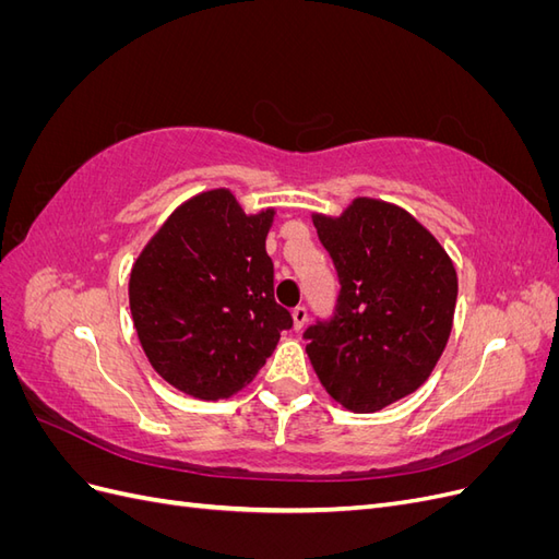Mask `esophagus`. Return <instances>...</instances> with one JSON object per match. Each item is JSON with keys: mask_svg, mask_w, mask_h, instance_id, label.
<instances>
[{"mask_svg": "<svg viewBox=\"0 0 559 559\" xmlns=\"http://www.w3.org/2000/svg\"><path fill=\"white\" fill-rule=\"evenodd\" d=\"M306 324H308V308L306 306L294 308V326L300 331Z\"/></svg>", "mask_w": 559, "mask_h": 559, "instance_id": "34e87169", "label": "esophagus"}]
</instances>
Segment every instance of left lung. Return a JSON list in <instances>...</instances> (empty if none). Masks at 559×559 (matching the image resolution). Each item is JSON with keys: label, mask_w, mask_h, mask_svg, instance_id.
<instances>
[{"label": "left lung", "mask_w": 559, "mask_h": 559, "mask_svg": "<svg viewBox=\"0 0 559 559\" xmlns=\"http://www.w3.org/2000/svg\"><path fill=\"white\" fill-rule=\"evenodd\" d=\"M341 280L335 314L302 337L326 392L376 413L427 382L448 345L456 270L413 214L357 198L341 216L314 214Z\"/></svg>", "instance_id": "obj_1"}]
</instances>
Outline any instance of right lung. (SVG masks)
<instances>
[{"label":"right lung","mask_w":559,"mask_h":559,"mask_svg":"<svg viewBox=\"0 0 559 559\" xmlns=\"http://www.w3.org/2000/svg\"><path fill=\"white\" fill-rule=\"evenodd\" d=\"M275 210L245 214L228 189L179 205L130 273V312L156 373L179 392L218 401L247 386L292 312L275 300L265 251Z\"/></svg>","instance_id":"1"}]
</instances>
